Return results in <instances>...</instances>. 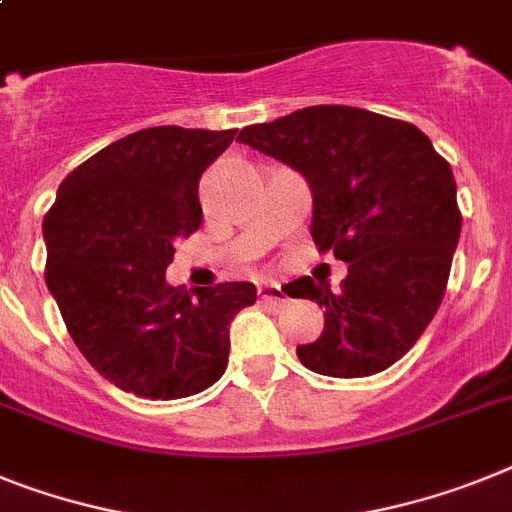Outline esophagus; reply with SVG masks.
<instances>
[{
    "label": "esophagus",
    "mask_w": 512,
    "mask_h": 512,
    "mask_svg": "<svg viewBox=\"0 0 512 512\" xmlns=\"http://www.w3.org/2000/svg\"><path fill=\"white\" fill-rule=\"evenodd\" d=\"M257 294H260L263 302L273 304V307H286V304H289V296L283 294V289L278 283H260V286H257Z\"/></svg>",
    "instance_id": "esophagus-1"
}]
</instances>
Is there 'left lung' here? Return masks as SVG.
Wrapping results in <instances>:
<instances>
[{"label": "left lung", "instance_id": "1", "mask_svg": "<svg viewBox=\"0 0 512 512\" xmlns=\"http://www.w3.org/2000/svg\"><path fill=\"white\" fill-rule=\"evenodd\" d=\"M236 140L307 179L312 239L349 263L338 291L309 276L289 283V296L325 307V330L296 349L299 362L330 377L388 369L448 286L461 236L450 163L414 124L354 106H307Z\"/></svg>", "mask_w": 512, "mask_h": 512}]
</instances>
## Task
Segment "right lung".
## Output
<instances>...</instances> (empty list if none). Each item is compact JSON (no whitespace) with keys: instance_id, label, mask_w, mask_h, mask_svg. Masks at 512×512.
Listing matches in <instances>:
<instances>
[{"instance_id":"1","label":"right lung","mask_w":512,"mask_h":512,"mask_svg":"<svg viewBox=\"0 0 512 512\" xmlns=\"http://www.w3.org/2000/svg\"><path fill=\"white\" fill-rule=\"evenodd\" d=\"M236 130L150 127L77 166L44 218L46 286L98 375L124 393L174 401L229 362V325L255 283L190 296L166 283L174 242L203 223L200 176Z\"/></svg>"}]
</instances>
